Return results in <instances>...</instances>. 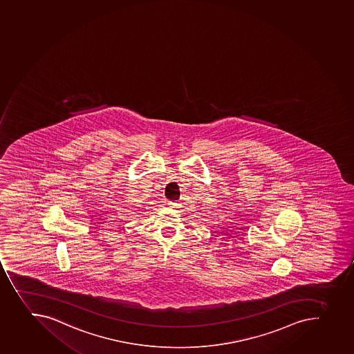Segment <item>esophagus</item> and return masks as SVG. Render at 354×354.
Returning a JSON list of instances; mask_svg holds the SVG:
<instances>
[{"label":"esophagus","mask_w":354,"mask_h":354,"mask_svg":"<svg viewBox=\"0 0 354 354\" xmlns=\"http://www.w3.org/2000/svg\"><path fill=\"white\" fill-rule=\"evenodd\" d=\"M169 207H171V209H180V207H181V204H180V203L178 202H169Z\"/></svg>","instance_id":"1"}]
</instances>
